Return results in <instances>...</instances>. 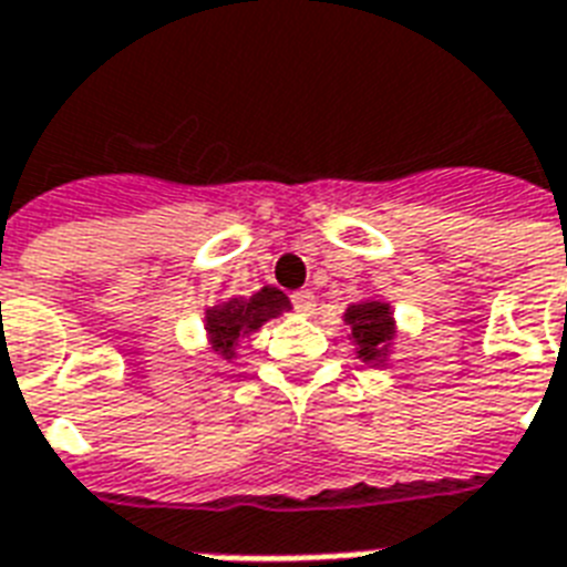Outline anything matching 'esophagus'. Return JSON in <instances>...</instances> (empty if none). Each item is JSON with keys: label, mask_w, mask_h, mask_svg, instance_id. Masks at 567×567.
<instances>
[{"label": "esophagus", "mask_w": 567, "mask_h": 567, "mask_svg": "<svg viewBox=\"0 0 567 567\" xmlns=\"http://www.w3.org/2000/svg\"><path fill=\"white\" fill-rule=\"evenodd\" d=\"M291 302H293V309L300 311V315H311V311H315V293L311 291H297L291 297Z\"/></svg>", "instance_id": "obj_1"}]
</instances>
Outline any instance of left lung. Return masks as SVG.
I'll use <instances>...</instances> for the list:
<instances>
[{"label": "left lung", "instance_id": "left-lung-1", "mask_svg": "<svg viewBox=\"0 0 567 567\" xmlns=\"http://www.w3.org/2000/svg\"><path fill=\"white\" fill-rule=\"evenodd\" d=\"M344 323L350 327V336L355 341V353L364 362L382 364L388 359V344L394 338V318L391 306L379 300L353 302L344 311Z\"/></svg>", "mask_w": 567, "mask_h": 567}]
</instances>
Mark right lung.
I'll return each instance as SVG.
<instances>
[{
    "label": "right lung",
    "mask_w": 567,
    "mask_h": 567,
    "mask_svg": "<svg viewBox=\"0 0 567 567\" xmlns=\"http://www.w3.org/2000/svg\"><path fill=\"white\" fill-rule=\"evenodd\" d=\"M288 309H291V300L279 288H270V285L252 293V297H231L220 306H212L205 311V332L212 338L214 353H220L223 359H231L240 338L256 332L261 323H267V320Z\"/></svg>",
    "instance_id": "right-lung-1"
}]
</instances>
